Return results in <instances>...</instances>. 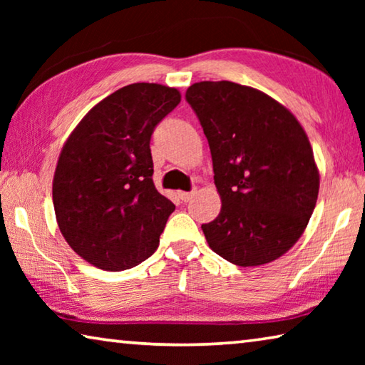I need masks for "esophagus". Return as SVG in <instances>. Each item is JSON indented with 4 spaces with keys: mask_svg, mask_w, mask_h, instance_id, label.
I'll return each instance as SVG.
<instances>
[{
    "mask_svg": "<svg viewBox=\"0 0 365 365\" xmlns=\"http://www.w3.org/2000/svg\"><path fill=\"white\" fill-rule=\"evenodd\" d=\"M195 195H196V190H191V191H180V193H178V196H180V200H182L183 202H188V201L193 200Z\"/></svg>",
    "mask_w": 365,
    "mask_h": 365,
    "instance_id": "esophagus-1",
    "label": "esophagus"
}]
</instances>
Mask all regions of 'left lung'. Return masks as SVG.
Masks as SVG:
<instances>
[{
  "instance_id": "obj_1",
  "label": "left lung",
  "mask_w": 365,
  "mask_h": 365,
  "mask_svg": "<svg viewBox=\"0 0 365 365\" xmlns=\"http://www.w3.org/2000/svg\"><path fill=\"white\" fill-rule=\"evenodd\" d=\"M187 101L212 156L222 207L202 224L209 248L240 267L275 261L306 230L319 169L298 119L274 98L220 80L197 82Z\"/></svg>"
}]
</instances>
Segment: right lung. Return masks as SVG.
<instances>
[{"label":"right lung","mask_w":365,"mask_h":365,"mask_svg":"<svg viewBox=\"0 0 365 365\" xmlns=\"http://www.w3.org/2000/svg\"><path fill=\"white\" fill-rule=\"evenodd\" d=\"M180 100L165 85H127L91 108L66 140L54 212L66 242L95 267L125 270L158 250L175 206L154 187L150 141Z\"/></svg>","instance_id":"obj_1"}]
</instances>
